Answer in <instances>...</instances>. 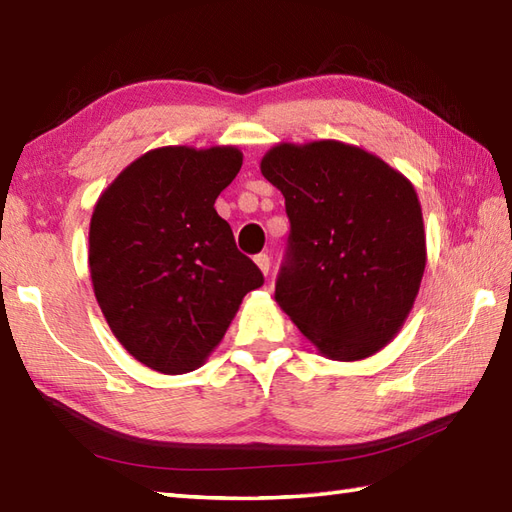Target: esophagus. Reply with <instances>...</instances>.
I'll return each instance as SVG.
<instances>
[{
	"mask_svg": "<svg viewBox=\"0 0 512 512\" xmlns=\"http://www.w3.org/2000/svg\"><path fill=\"white\" fill-rule=\"evenodd\" d=\"M255 264L259 266V270H262L264 275H268V270H270V257H268L266 253L255 255Z\"/></svg>",
	"mask_w": 512,
	"mask_h": 512,
	"instance_id": "34e87169",
	"label": "esophagus"
}]
</instances>
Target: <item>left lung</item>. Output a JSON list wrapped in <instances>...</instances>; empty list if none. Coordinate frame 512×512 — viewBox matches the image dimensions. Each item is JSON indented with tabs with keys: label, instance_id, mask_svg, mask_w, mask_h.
<instances>
[{
	"label": "left lung",
	"instance_id": "obj_1",
	"mask_svg": "<svg viewBox=\"0 0 512 512\" xmlns=\"http://www.w3.org/2000/svg\"><path fill=\"white\" fill-rule=\"evenodd\" d=\"M259 169L284 193L290 220L279 308L332 361L383 350L407 321L427 266L413 184L341 140L279 143Z\"/></svg>",
	"mask_w": 512,
	"mask_h": 512
}]
</instances>
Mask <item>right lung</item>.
<instances>
[{
  "mask_svg": "<svg viewBox=\"0 0 512 512\" xmlns=\"http://www.w3.org/2000/svg\"><path fill=\"white\" fill-rule=\"evenodd\" d=\"M233 145L151 149L94 206L90 275L110 330L160 374L204 365L246 292L264 284L215 200L242 169Z\"/></svg>",
  "mask_w": 512,
  "mask_h": 512,
  "instance_id": "1",
  "label": "right lung"
}]
</instances>
